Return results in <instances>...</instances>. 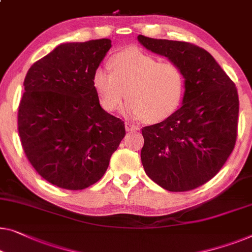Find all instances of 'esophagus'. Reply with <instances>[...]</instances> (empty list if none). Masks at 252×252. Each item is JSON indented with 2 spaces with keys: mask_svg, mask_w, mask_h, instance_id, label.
Segmentation results:
<instances>
[{
  "mask_svg": "<svg viewBox=\"0 0 252 252\" xmlns=\"http://www.w3.org/2000/svg\"><path fill=\"white\" fill-rule=\"evenodd\" d=\"M125 128L127 132H136V130L140 129L136 125H134V124H130V123L125 124Z\"/></svg>",
  "mask_w": 252,
  "mask_h": 252,
  "instance_id": "obj_1",
  "label": "esophagus"
}]
</instances>
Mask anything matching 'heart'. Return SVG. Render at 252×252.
<instances>
[{
  "label": "heart",
  "instance_id": "b5f03b06",
  "mask_svg": "<svg viewBox=\"0 0 252 252\" xmlns=\"http://www.w3.org/2000/svg\"><path fill=\"white\" fill-rule=\"evenodd\" d=\"M110 67H97L92 75V86L105 111L117 110L125 95L126 111L148 123L162 122L180 108L185 78L176 63L129 49L112 56Z\"/></svg>",
  "mask_w": 252,
  "mask_h": 252
}]
</instances>
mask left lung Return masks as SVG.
<instances>
[{"label": "left lung", "instance_id": "left-lung-1", "mask_svg": "<svg viewBox=\"0 0 252 252\" xmlns=\"http://www.w3.org/2000/svg\"><path fill=\"white\" fill-rule=\"evenodd\" d=\"M137 39L148 50L176 63L185 78L183 105L163 122L142 129V165L161 188L191 191L210 181L234 149L238 90L202 47L143 35Z\"/></svg>", "mask_w": 252, "mask_h": 252}]
</instances>
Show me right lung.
Returning a JSON list of instances; mask_svg holds the SVG:
<instances>
[{"instance_id":"obj_1","label":"right lung","mask_w":252,"mask_h":252,"mask_svg":"<svg viewBox=\"0 0 252 252\" xmlns=\"http://www.w3.org/2000/svg\"><path fill=\"white\" fill-rule=\"evenodd\" d=\"M109 38L64 43L29 68L18 132L35 170L61 189H84L103 176L125 136V124L101 108L93 71Z\"/></svg>"}]
</instances>
